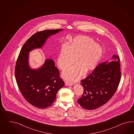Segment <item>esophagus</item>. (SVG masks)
Segmentation results:
<instances>
[{"label":"esophagus","instance_id":"34e87169","mask_svg":"<svg viewBox=\"0 0 134 134\" xmlns=\"http://www.w3.org/2000/svg\"><path fill=\"white\" fill-rule=\"evenodd\" d=\"M65 84L66 86H72L73 85V84L72 83H70V82H69L68 81L65 82Z\"/></svg>","mask_w":134,"mask_h":134}]
</instances>
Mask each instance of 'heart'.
I'll use <instances>...</instances> for the list:
<instances>
[{
	"label": "heart",
	"mask_w": 134,
	"mask_h": 134,
	"mask_svg": "<svg viewBox=\"0 0 134 134\" xmlns=\"http://www.w3.org/2000/svg\"><path fill=\"white\" fill-rule=\"evenodd\" d=\"M101 46L91 38L78 36L71 41L69 46H63L58 59V65L62 70L68 68L75 62L78 64L69 68L63 72L66 80L75 81L84 74L94 70L101 58Z\"/></svg>",
	"instance_id": "heart-1"
}]
</instances>
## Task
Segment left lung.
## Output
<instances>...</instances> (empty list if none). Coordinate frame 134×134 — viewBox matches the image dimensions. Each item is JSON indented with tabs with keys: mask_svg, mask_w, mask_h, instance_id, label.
<instances>
[{
	"mask_svg": "<svg viewBox=\"0 0 134 134\" xmlns=\"http://www.w3.org/2000/svg\"><path fill=\"white\" fill-rule=\"evenodd\" d=\"M112 61L99 64L90 75L81 80L84 92L77 102L87 110H94L106 104L117 90L121 77L120 59L112 56Z\"/></svg>",
	"mask_w": 134,
	"mask_h": 134,
	"instance_id": "left-lung-1",
	"label": "left lung"
}]
</instances>
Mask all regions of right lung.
I'll return each instance as SVG.
<instances>
[{
  "label": "right lung",
  "mask_w": 134,
  "mask_h": 134,
  "mask_svg": "<svg viewBox=\"0 0 134 134\" xmlns=\"http://www.w3.org/2000/svg\"><path fill=\"white\" fill-rule=\"evenodd\" d=\"M61 30H46L35 33L25 43L17 59L14 72L17 84L24 98L36 108L43 109L51 106L58 91L64 86V82L51 59H47L40 68H30L29 53L42 47L48 37Z\"/></svg>",
  "instance_id": "1"
}]
</instances>
